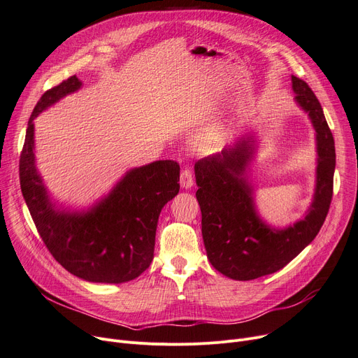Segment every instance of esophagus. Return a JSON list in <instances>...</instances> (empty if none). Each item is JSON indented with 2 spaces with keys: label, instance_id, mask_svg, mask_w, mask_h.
I'll return each instance as SVG.
<instances>
[{
  "label": "esophagus",
  "instance_id": "obj_1",
  "mask_svg": "<svg viewBox=\"0 0 358 358\" xmlns=\"http://www.w3.org/2000/svg\"><path fill=\"white\" fill-rule=\"evenodd\" d=\"M192 185H194L192 170H191V167H185L180 173V186L185 189H189V188H192Z\"/></svg>",
  "mask_w": 358,
  "mask_h": 358
}]
</instances>
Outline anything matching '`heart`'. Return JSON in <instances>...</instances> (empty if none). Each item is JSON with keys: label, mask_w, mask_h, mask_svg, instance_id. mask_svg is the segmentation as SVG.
<instances>
[{"label": "heart", "mask_w": 358, "mask_h": 358, "mask_svg": "<svg viewBox=\"0 0 358 358\" xmlns=\"http://www.w3.org/2000/svg\"><path fill=\"white\" fill-rule=\"evenodd\" d=\"M217 141V132L214 129H208L206 134L202 135V137L199 138V144L202 147H208V145H213L214 143Z\"/></svg>", "instance_id": "1"}]
</instances>
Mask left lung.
<instances>
[{
  "mask_svg": "<svg viewBox=\"0 0 358 358\" xmlns=\"http://www.w3.org/2000/svg\"><path fill=\"white\" fill-rule=\"evenodd\" d=\"M299 106L316 131V189L306 217L284 230L266 226L255 210L246 167L250 138L195 163L196 199L202 214V237L211 265L239 281L269 275L284 268L308 246L325 221L334 191L335 143L317 97L309 84L292 76Z\"/></svg>",
  "mask_w": 358,
  "mask_h": 358,
  "instance_id": "8db88e82",
  "label": "left lung"
}]
</instances>
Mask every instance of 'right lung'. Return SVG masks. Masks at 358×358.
<instances>
[{"label":"right lung","instance_id":"obj_1","mask_svg":"<svg viewBox=\"0 0 358 358\" xmlns=\"http://www.w3.org/2000/svg\"><path fill=\"white\" fill-rule=\"evenodd\" d=\"M80 87L76 76L66 78L46 90L33 109L20 155L22 194L45 246L68 272L90 282H127L155 257L159 215L179 192L180 167L159 160L132 169L92 210L58 211L35 166L33 119Z\"/></svg>","mask_w":358,"mask_h":358}]
</instances>
